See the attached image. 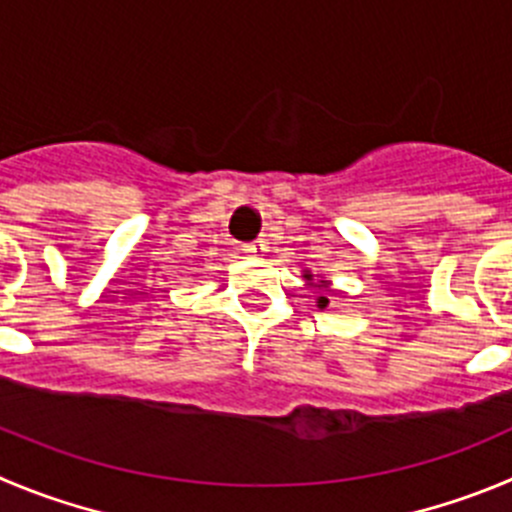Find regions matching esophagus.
Wrapping results in <instances>:
<instances>
[{
	"mask_svg": "<svg viewBox=\"0 0 512 512\" xmlns=\"http://www.w3.org/2000/svg\"><path fill=\"white\" fill-rule=\"evenodd\" d=\"M242 252H247V255H262V252H265V242H245V245H242Z\"/></svg>",
	"mask_w": 512,
	"mask_h": 512,
	"instance_id": "esophagus-1",
	"label": "esophagus"
}]
</instances>
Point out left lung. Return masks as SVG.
I'll use <instances>...</instances> for the list:
<instances>
[{
    "label": "left lung",
    "instance_id": "1",
    "mask_svg": "<svg viewBox=\"0 0 512 512\" xmlns=\"http://www.w3.org/2000/svg\"><path fill=\"white\" fill-rule=\"evenodd\" d=\"M305 278H310V275H305ZM321 305H323V308H326V305H328V298H321Z\"/></svg>",
    "mask_w": 512,
    "mask_h": 512
}]
</instances>
